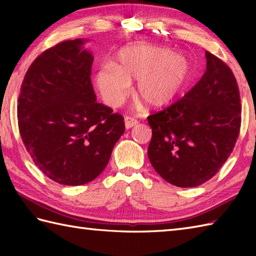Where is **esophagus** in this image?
Here are the masks:
<instances>
[{
  "label": "esophagus",
  "mask_w": 256,
  "mask_h": 256,
  "mask_svg": "<svg viewBox=\"0 0 256 256\" xmlns=\"http://www.w3.org/2000/svg\"><path fill=\"white\" fill-rule=\"evenodd\" d=\"M124 122H125V128H134L135 125L138 123L134 118H130V116L125 118H124Z\"/></svg>",
  "instance_id": "34e87169"
}]
</instances>
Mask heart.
<instances>
[{"instance_id":"obj_1","label":"heart","mask_w":256,"mask_h":256,"mask_svg":"<svg viewBox=\"0 0 256 256\" xmlns=\"http://www.w3.org/2000/svg\"><path fill=\"white\" fill-rule=\"evenodd\" d=\"M194 74V62L186 54L140 42L121 48L113 64H104L96 72L94 82L103 101L118 106L128 96L130 84L138 81L135 96L157 110L180 99Z\"/></svg>"}]
</instances>
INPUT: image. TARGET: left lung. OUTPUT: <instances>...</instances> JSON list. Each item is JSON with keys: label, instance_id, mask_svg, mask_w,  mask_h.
Segmentation results:
<instances>
[{"label": "left lung", "instance_id": "8db88e82", "mask_svg": "<svg viewBox=\"0 0 256 256\" xmlns=\"http://www.w3.org/2000/svg\"><path fill=\"white\" fill-rule=\"evenodd\" d=\"M206 70L182 99L148 118V155L157 174L174 186L197 187L214 177L240 133V92L226 64L206 52Z\"/></svg>", "mask_w": 256, "mask_h": 256}]
</instances>
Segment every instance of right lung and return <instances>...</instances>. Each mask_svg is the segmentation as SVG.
<instances>
[{
  "mask_svg": "<svg viewBox=\"0 0 256 256\" xmlns=\"http://www.w3.org/2000/svg\"><path fill=\"white\" fill-rule=\"evenodd\" d=\"M86 40H64L27 70L18 106V128L32 162L52 180L79 186L104 170L125 131L124 118L96 102Z\"/></svg>",
  "mask_w": 256,
  "mask_h": 256,
  "instance_id": "obj_1",
  "label": "right lung"
}]
</instances>
